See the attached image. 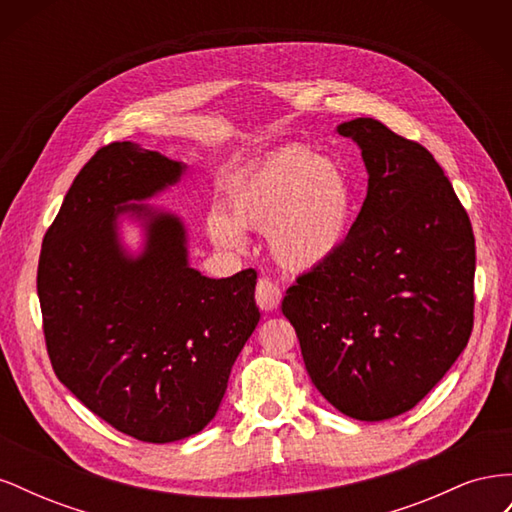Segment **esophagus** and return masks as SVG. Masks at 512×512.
<instances>
[{"label":"esophagus","mask_w":512,"mask_h":512,"mask_svg":"<svg viewBox=\"0 0 512 512\" xmlns=\"http://www.w3.org/2000/svg\"><path fill=\"white\" fill-rule=\"evenodd\" d=\"M282 299V290L269 277H260L256 284V303L260 309H273Z\"/></svg>","instance_id":"esophagus-1"}]
</instances>
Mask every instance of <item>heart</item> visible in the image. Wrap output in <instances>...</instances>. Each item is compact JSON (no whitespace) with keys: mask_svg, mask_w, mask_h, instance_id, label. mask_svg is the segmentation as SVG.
Masks as SVG:
<instances>
[{"mask_svg":"<svg viewBox=\"0 0 512 512\" xmlns=\"http://www.w3.org/2000/svg\"><path fill=\"white\" fill-rule=\"evenodd\" d=\"M352 205V188L342 168L305 147H288L237 183L228 196L230 215L213 209L207 228L213 243L224 250H241L243 228L267 230L277 262L309 271L344 245Z\"/></svg>","mask_w":512,"mask_h":512,"instance_id":"1","label":"heart"}]
</instances>
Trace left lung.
Returning <instances> with one entry per match:
<instances>
[{
	"label": "left lung",
	"instance_id": "1",
	"mask_svg": "<svg viewBox=\"0 0 512 512\" xmlns=\"http://www.w3.org/2000/svg\"><path fill=\"white\" fill-rule=\"evenodd\" d=\"M359 145L367 196L344 245L297 277L282 312L322 397L356 421L412 410L468 346L474 232L431 153L371 117L337 126Z\"/></svg>",
	"mask_w": 512,
	"mask_h": 512
}]
</instances>
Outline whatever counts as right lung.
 Instances as JSON below:
<instances>
[{"label": "right lung", "instance_id": "right-lung-1", "mask_svg": "<svg viewBox=\"0 0 512 512\" xmlns=\"http://www.w3.org/2000/svg\"><path fill=\"white\" fill-rule=\"evenodd\" d=\"M185 164L130 141L96 151L46 230L38 299L55 376L141 442L203 431L254 333L256 271L211 280L188 262L185 226L136 205L179 183ZM141 219L146 247L122 250L116 220Z\"/></svg>", "mask_w": 512, "mask_h": 512}]
</instances>
